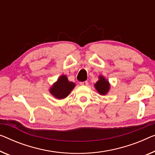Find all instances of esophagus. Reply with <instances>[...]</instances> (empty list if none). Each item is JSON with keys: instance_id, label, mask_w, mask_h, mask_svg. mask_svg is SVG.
I'll list each match as a JSON object with an SVG mask.
<instances>
[{"instance_id": "esophagus-1", "label": "esophagus", "mask_w": 155, "mask_h": 155, "mask_svg": "<svg viewBox=\"0 0 155 155\" xmlns=\"http://www.w3.org/2000/svg\"><path fill=\"white\" fill-rule=\"evenodd\" d=\"M80 85H84V86H87V85H88V82H87V81H84V82H81Z\"/></svg>"}]
</instances>
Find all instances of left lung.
<instances>
[{
  "label": "left lung",
  "mask_w": 155,
  "mask_h": 155,
  "mask_svg": "<svg viewBox=\"0 0 155 155\" xmlns=\"http://www.w3.org/2000/svg\"><path fill=\"white\" fill-rule=\"evenodd\" d=\"M94 87L101 95H106L110 91V84L104 76H99V80L94 84Z\"/></svg>",
  "instance_id": "1"
}]
</instances>
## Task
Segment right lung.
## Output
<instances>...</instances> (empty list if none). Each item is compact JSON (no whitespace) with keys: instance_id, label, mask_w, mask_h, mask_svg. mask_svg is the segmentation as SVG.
<instances>
[{"instance_id":"obj_1","label":"right lung","mask_w":155,"mask_h":155,"mask_svg":"<svg viewBox=\"0 0 155 155\" xmlns=\"http://www.w3.org/2000/svg\"><path fill=\"white\" fill-rule=\"evenodd\" d=\"M74 83L69 81L66 75H61L49 88V92L58 100H63L70 94L74 88Z\"/></svg>"}]
</instances>
